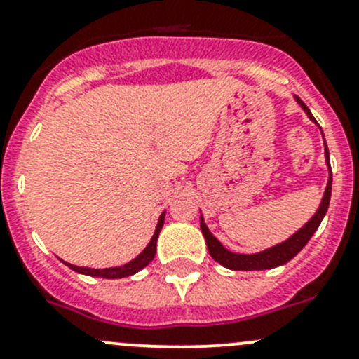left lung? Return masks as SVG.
<instances>
[{
    "label": "left lung",
    "instance_id": "1",
    "mask_svg": "<svg viewBox=\"0 0 359 359\" xmlns=\"http://www.w3.org/2000/svg\"><path fill=\"white\" fill-rule=\"evenodd\" d=\"M297 104L306 111V114L309 116L311 121H314L318 125V121L314 119V116L311 114V111L307 109L306 104L295 97ZM325 161L328 165V182H327V189H325L323 200L320 203V208L316 210L313 217L309 219V222L304 224L295 234H292L288 240L281 241L280 245H274V247L262 250L259 253H234L229 252L227 248H224V245L210 233V229L206 227L205 220H203V215L200 217V226H201V233L205 236L206 247H208L210 255H212L213 260L220 264V266L227 267V269L233 271H262V269H273V267L283 266L287 264L288 260H292L297 253L300 252L304 247H306L307 241L311 240L316 229L320 227L321 220H323L325 213H327L328 205H330V196H332V168H330V154H328V147L327 142H325Z\"/></svg>",
    "mask_w": 359,
    "mask_h": 359
}]
</instances>
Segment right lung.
<instances>
[{"mask_svg": "<svg viewBox=\"0 0 359 359\" xmlns=\"http://www.w3.org/2000/svg\"><path fill=\"white\" fill-rule=\"evenodd\" d=\"M163 224H165V212H163L161 215H159L156 231H154L153 238H151V241H149V245H147V247L144 248L142 252H140L139 255L135 257V259L130 260V262H126L125 266L106 267V269H92V267H79V266H74V264L64 262V260H62V262L66 264L67 267H71L72 271H76V273L86 274V276L106 278V280H118V278L132 276V274L139 273L140 269H144V267H146L147 264H149L151 260L154 259V253H156V241H158L159 231H161Z\"/></svg>", "mask_w": 359, "mask_h": 359, "instance_id": "obj_1", "label": "right lung"}]
</instances>
